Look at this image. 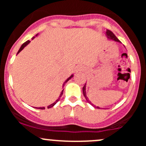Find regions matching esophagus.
<instances>
[{"label": "esophagus", "instance_id": "esophagus-1", "mask_svg": "<svg viewBox=\"0 0 146 146\" xmlns=\"http://www.w3.org/2000/svg\"><path fill=\"white\" fill-rule=\"evenodd\" d=\"M82 70V68L80 67V66H78V67H77V69H76V72H78V71H81Z\"/></svg>", "mask_w": 146, "mask_h": 146}]
</instances>
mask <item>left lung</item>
<instances>
[{"mask_svg": "<svg viewBox=\"0 0 146 146\" xmlns=\"http://www.w3.org/2000/svg\"><path fill=\"white\" fill-rule=\"evenodd\" d=\"M106 35H107V38H108V39H112V40L115 41V42H121L120 41H119V39H117V36H116L115 35H114V33H113V32H111V31L109 30V29H107V32H106ZM85 89H86V84H85V85H84L83 88H82V92H83V95H84V96H85V99H86V100H87V102H88V103H90V104H92V105L95 106V105H94L93 104H92V102H91L89 100H88V97L86 96V91H85ZM96 108H98V109H100V107H96Z\"/></svg>", "mask_w": 146, "mask_h": 146, "instance_id": "8db88e82", "label": "left lung"}]
</instances>
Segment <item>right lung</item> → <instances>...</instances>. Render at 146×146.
<instances>
[{
	"mask_svg": "<svg viewBox=\"0 0 146 146\" xmlns=\"http://www.w3.org/2000/svg\"><path fill=\"white\" fill-rule=\"evenodd\" d=\"M36 36H37V35H36ZM34 38H35V36H33V37H32V39H34ZM29 42H30V41H29V40H28V41H27V42H25V43H24V44H23L21 46V47H20V49H19V51H18V52H17V54H19V53H20V51H22V50H23V48H25V46H27V45L28 44H29ZM73 75H71V76H70V77H69V78H68V79H67V80H66V81H65V82H64V85H63V88H64V84H65V83H66V82H67L68 81V80H70V78H72V77H73ZM64 90H62V91H61V94H60V96H59V98H58V99H57V100H56V102H54V103H53V104H50V105H48V107H47V108H48H48H51V107H54V105H55V104H56V103H57V102H58V101H59L60 98H61V96H62V95H63V92H64ZM38 109H40V110H44V109H45V107H39V108H38Z\"/></svg>",
	"mask_w": 146,
	"mask_h": 146,
	"instance_id": "add662e5",
	"label": "right lung"
}]
</instances>
